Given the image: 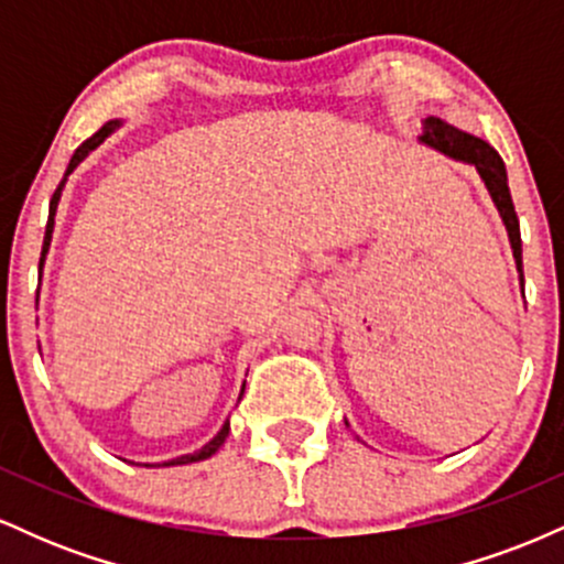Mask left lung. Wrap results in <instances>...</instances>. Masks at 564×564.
Returning <instances> with one entry per match:
<instances>
[{
	"label": "left lung",
	"instance_id": "1",
	"mask_svg": "<svg viewBox=\"0 0 564 564\" xmlns=\"http://www.w3.org/2000/svg\"><path fill=\"white\" fill-rule=\"evenodd\" d=\"M422 142L430 148H437L445 156L456 161H467V164L475 166L480 172L485 187H488L490 198H494L498 215H501L503 225H507L511 251H514L517 270H520V283H525L522 278V241H520V219H517L514 204H511V193L507 183V166H503L501 156L496 153V148H490L488 142L475 138V134L462 132V129L445 124L443 119H424V134Z\"/></svg>",
	"mask_w": 564,
	"mask_h": 564
}]
</instances>
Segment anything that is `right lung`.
Instances as JSON below:
<instances>
[{"instance_id": "right-lung-1", "label": "right lung", "mask_w": 564, "mask_h": 564, "mask_svg": "<svg viewBox=\"0 0 564 564\" xmlns=\"http://www.w3.org/2000/svg\"><path fill=\"white\" fill-rule=\"evenodd\" d=\"M119 127V121H108V124H102L100 129H97V132L93 134V138L89 140H84L79 148H76V153L74 156H70V164H68V170H66V177L70 172L76 170V166L82 164L84 159L89 156V151H95L97 145H100L102 140L108 138V134L113 132V129ZM66 177L61 180V185H57V191L53 193V200H50V219H47V230H44V246H42V260H39V270H42V264H44V254H47V249H50V241H53V228H55V209H57V200H61V191H63V185H66ZM241 394H243V390H241ZM228 432H230V424L225 422L223 424V430L217 432L215 437L209 440V443L204 445V448L200 451H193V453H187V456H180V458H172V462H166L164 467H174V464H193V462H204V458H209V456H215V453L219 451V445L225 443V437H228Z\"/></svg>"}]
</instances>
